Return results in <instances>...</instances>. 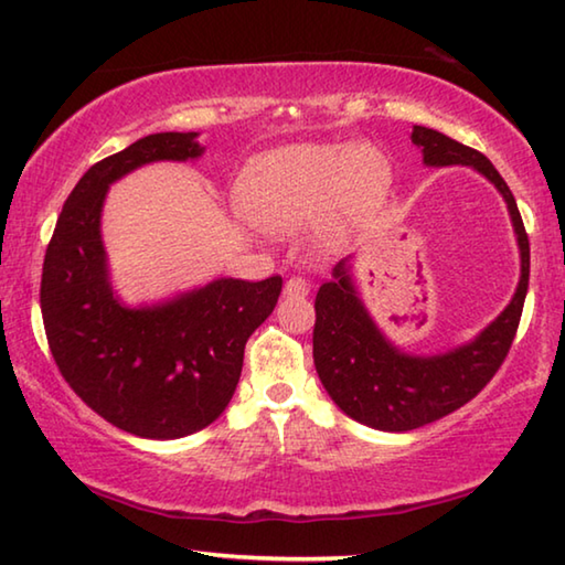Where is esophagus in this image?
I'll return each instance as SVG.
<instances>
[{
  "label": "esophagus",
  "instance_id": "34e87169",
  "mask_svg": "<svg viewBox=\"0 0 565 565\" xmlns=\"http://www.w3.org/2000/svg\"><path fill=\"white\" fill-rule=\"evenodd\" d=\"M311 291V284L303 279V276H291L289 281L284 284V294L286 296H306Z\"/></svg>",
  "mask_w": 565,
  "mask_h": 565
}]
</instances>
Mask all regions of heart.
I'll use <instances>...</instances> for the list:
<instances>
[{
	"instance_id": "obj_1",
	"label": "heart",
	"mask_w": 565,
	"mask_h": 565,
	"mask_svg": "<svg viewBox=\"0 0 565 565\" xmlns=\"http://www.w3.org/2000/svg\"><path fill=\"white\" fill-rule=\"evenodd\" d=\"M388 164L369 141L291 145L254 159L238 181V202L264 232L289 236L319 216L327 234L359 222L384 196Z\"/></svg>"
}]
</instances>
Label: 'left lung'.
Masks as SVG:
<instances>
[{
    "label": "left lung",
    "mask_w": 565,
    "mask_h": 565,
    "mask_svg": "<svg viewBox=\"0 0 565 565\" xmlns=\"http://www.w3.org/2000/svg\"><path fill=\"white\" fill-rule=\"evenodd\" d=\"M411 141L424 151V164H466L501 191L519 236L521 281L501 317L491 321L473 341L436 356H411L398 351L379 331L351 279L349 259L333 269V279L321 284L313 323V363L323 388L343 414L379 431H411L454 414L468 404L501 369L519 331L525 291H529L531 248L523 218L509 184L481 151L446 134L414 127Z\"/></svg>",
    "instance_id": "1"
}]
</instances>
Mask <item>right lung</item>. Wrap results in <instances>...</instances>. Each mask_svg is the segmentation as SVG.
<instances>
[{
	"label": "right lung",
	"mask_w": 565,
	"mask_h": 565,
	"mask_svg": "<svg viewBox=\"0 0 565 565\" xmlns=\"http://www.w3.org/2000/svg\"><path fill=\"white\" fill-rule=\"evenodd\" d=\"M196 131H161L94 164L64 202L42 269L52 356L84 404L121 431L181 438L232 401L244 347L274 311L281 276L216 279L177 299L129 309L111 291L99 218L111 181L151 161L204 154Z\"/></svg>",
	"instance_id": "1"
}]
</instances>
